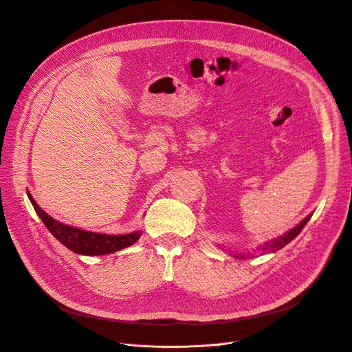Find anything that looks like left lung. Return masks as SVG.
<instances>
[{"label":"left lung","mask_w":352,"mask_h":352,"mask_svg":"<svg viewBox=\"0 0 352 352\" xmlns=\"http://www.w3.org/2000/svg\"><path fill=\"white\" fill-rule=\"evenodd\" d=\"M311 214L313 213H310V214H307L299 225H296L294 229H291L289 232H286L285 234H282V236H279V237H276V239H272V240H270V241H265L263 245H260L257 250L260 251V254L263 255V254H270V252H275V251H278V250H280L282 247H285L287 243H291L300 232H302V229L306 226V223L309 221V219L311 217ZM232 255L233 257H236V258H243V260H245V258H252L254 255L251 254V252H236V254H233L232 252Z\"/></svg>","instance_id":"1"}]
</instances>
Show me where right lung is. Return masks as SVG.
I'll return each mask as SVG.
<instances>
[{"label":"right lung","instance_id":"add662e5","mask_svg":"<svg viewBox=\"0 0 352 352\" xmlns=\"http://www.w3.org/2000/svg\"><path fill=\"white\" fill-rule=\"evenodd\" d=\"M28 198L30 204L34 205L38 216L43 221L47 230L69 250L81 255H105L116 252L122 248L135 244L142 236L140 230L127 233V234H105L82 230L78 228H73L65 225L58 220H54L50 214H47L38 204L32 198L28 190Z\"/></svg>","mask_w":352,"mask_h":352}]
</instances>
